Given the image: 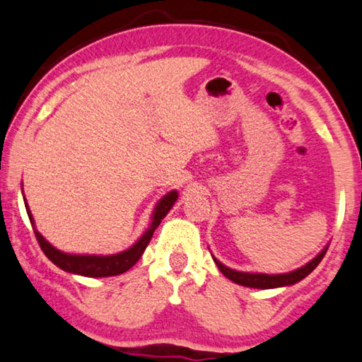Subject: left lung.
Returning a JSON list of instances; mask_svg holds the SVG:
<instances>
[{
	"mask_svg": "<svg viewBox=\"0 0 362 362\" xmlns=\"http://www.w3.org/2000/svg\"><path fill=\"white\" fill-rule=\"evenodd\" d=\"M327 252V245L319 252L313 260H309L308 264L303 267L296 269V271L286 272V274H259V272H240L234 271V269L223 265L221 260H217L212 255L214 262L217 264L218 271H221L227 279H230L232 282L239 284V286L245 287H254V289H276V287H287L294 286L299 281H303L304 277H308L310 272L317 267L324 255Z\"/></svg>",
	"mask_w": 362,
	"mask_h": 362,
	"instance_id": "left-lung-1",
	"label": "left lung"
}]
</instances>
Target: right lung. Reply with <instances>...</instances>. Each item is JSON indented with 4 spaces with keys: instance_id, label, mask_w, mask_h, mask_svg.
<instances>
[{
    "instance_id": "1",
    "label": "right lung",
    "mask_w": 362,
    "mask_h": 362,
    "mask_svg": "<svg viewBox=\"0 0 362 362\" xmlns=\"http://www.w3.org/2000/svg\"><path fill=\"white\" fill-rule=\"evenodd\" d=\"M178 194L177 190L168 192L167 195H163L162 199L158 200V204L155 205L153 214H152V222H150V227L144 232V235L140 237L139 240L135 242L130 249L123 250V252L112 254V255H80V254H66L58 250L57 247H53L49 242L45 239L43 235L36 230L33 215L30 212L28 204H26L25 199V207L26 212H28L31 226L35 227V235L36 240L43 250L45 255L52 260V262L57 265V267L62 269V271H66L70 274H78V276L85 277H112V276H120V274L127 272L128 269L134 267V265L139 262V259L144 254V250L147 249L150 239H152L155 228L160 226L162 218L168 214V210L173 207V204L177 202Z\"/></svg>"
}]
</instances>
